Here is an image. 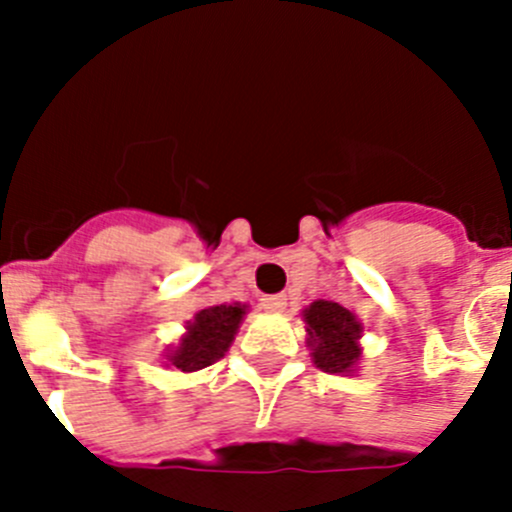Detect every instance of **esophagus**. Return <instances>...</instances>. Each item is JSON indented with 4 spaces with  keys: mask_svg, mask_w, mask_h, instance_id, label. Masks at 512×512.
<instances>
[{
    "mask_svg": "<svg viewBox=\"0 0 512 512\" xmlns=\"http://www.w3.org/2000/svg\"><path fill=\"white\" fill-rule=\"evenodd\" d=\"M260 305L267 310V313H283L285 305H288V298H285L283 293H280V295H265V298L260 300Z\"/></svg>",
    "mask_w": 512,
    "mask_h": 512,
    "instance_id": "obj_1",
    "label": "esophagus"
}]
</instances>
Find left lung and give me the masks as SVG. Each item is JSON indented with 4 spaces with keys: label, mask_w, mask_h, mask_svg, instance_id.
Listing matches in <instances>:
<instances>
[{
    "label": "left lung",
    "mask_w": 512,
    "mask_h": 512,
    "mask_svg": "<svg viewBox=\"0 0 512 512\" xmlns=\"http://www.w3.org/2000/svg\"><path fill=\"white\" fill-rule=\"evenodd\" d=\"M305 321V343L310 348V358L326 374L353 376L356 366L361 361V336L364 326L343 305L333 300H313L308 308H303Z\"/></svg>",
    "instance_id": "obj_1"
}]
</instances>
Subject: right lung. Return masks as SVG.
I'll use <instances>...</instances> for the list:
<instances>
[{
  "mask_svg": "<svg viewBox=\"0 0 512 512\" xmlns=\"http://www.w3.org/2000/svg\"><path fill=\"white\" fill-rule=\"evenodd\" d=\"M247 310L250 305L242 303L209 305V308L197 310L194 318L186 321L179 343L166 348V369L171 366V369L191 374V371H202L217 364L232 346Z\"/></svg>",
  "mask_w": 512,
  "mask_h": 512,
  "instance_id": "add662e5",
  "label": "right lung"
}]
</instances>
